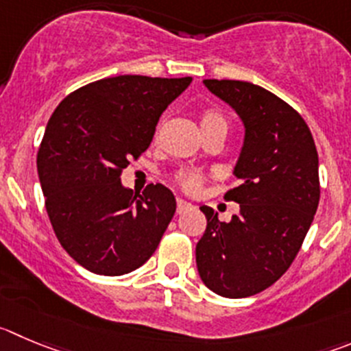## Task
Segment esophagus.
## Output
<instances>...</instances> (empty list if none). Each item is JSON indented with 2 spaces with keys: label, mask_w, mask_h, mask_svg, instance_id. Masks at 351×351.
<instances>
[{
  "label": "esophagus",
  "mask_w": 351,
  "mask_h": 351,
  "mask_svg": "<svg viewBox=\"0 0 351 351\" xmlns=\"http://www.w3.org/2000/svg\"><path fill=\"white\" fill-rule=\"evenodd\" d=\"M191 208V203L184 202V199H178V213L186 212V210Z\"/></svg>",
  "instance_id": "34e87169"
}]
</instances>
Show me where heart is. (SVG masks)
Instances as JSON below:
<instances>
[{
	"instance_id": "1",
	"label": "heart",
	"mask_w": 351,
	"mask_h": 351,
	"mask_svg": "<svg viewBox=\"0 0 351 351\" xmlns=\"http://www.w3.org/2000/svg\"><path fill=\"white\" fill-rule=\"evenodd\" d=\"M199 125H202V131L205 129L213 128V125H226V119L222 117V113H219L217 110H205L202 113V119H199ZM173 181L182 191L186 193H196L198 188L202 186L203 178L199 173L191 172V170H181L173 176Z\"/></svg>"
}]
</instances>
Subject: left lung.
<instances>
[{"mask_svg":"<svg viewBox=\"0 0 351 351\" xmlns=\"http://www.w3.org/2000/svg\"><path fill=\"white\" fill-rule=\"evenodd\" d=\"M245 123L234 167L239 184L223 198L239 205L231 222L210 206L196 267L208 289L226 298L256 295L281 278L302 248L320 198L319 155L305 120L288 103L245 81L205 79Z\"/></svg>","mask_w":351,"mask_h":351,"instance_id":"8db88e82","label":"left lung"}]
</instances>
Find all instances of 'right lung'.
I'll use <instances>...</instances> for the list:
<instances>
[{"label": "right lung", "mask_w": 351, "mask_h": 351, "mask_svg": "<svg viewBox=\"0 0 351 351\" xmlns=\"http://www.w3.org/2000/svg\"><path fill=\"white\" fill-rule=\"evenodd\" d=\"M191 81L106 77L53 112L38 152L39 181L60 245L84 269L122 276L155 253L176 198L162 184L132 193L120 173L148 149L160 115Z\"/></svg>", "instance_id": "right-lung-1"}]
</instances>
